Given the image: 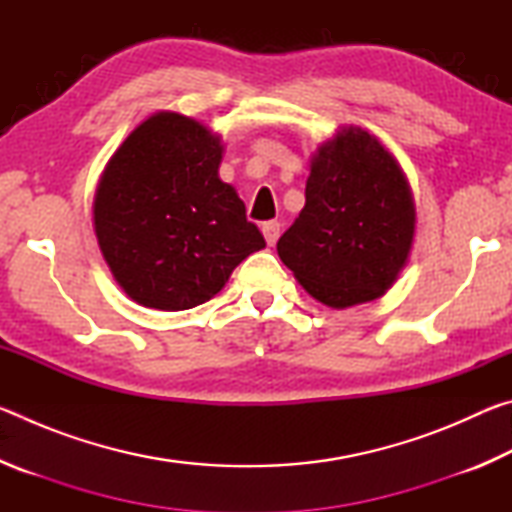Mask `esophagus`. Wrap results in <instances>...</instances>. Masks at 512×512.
Returning a JSON list of instances; mask_svg holds the SVG:
<instances>
[{
    "label": "esophagus",
    "instance_id": "esophagus-1",
    "mask_svg": "<svg viewBox=\"0 0 512 512\" xmlns=\"http://www.w3.org/2000/svg\"><path fill=\"white\" fill-rule=\"evenodd\" d=\"M262 232H264L266 244L273 246L275 241H277V237H280V223H277V221H266V223L262 225Z\"/></svg>",
    "mask_w": 512,
    "mask_h": 512
}]
</instances>
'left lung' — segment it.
<instances>
[{
    "label": "left lung",
    "instance_id": "8db88e82",
    "mask_svg": "<svg viewBox=\"0 0 512 512\" xmlns=\"http://www.w3.org/2000/svg\"><path fill=\"white\" fill-rule=\"evenodd\" d=\"M415 235L413 194L375 135L341 128L311 158L305 207L277 255L309 296L345 309L393 287Z\"/></svg>",
    "mask_w": 512,
    "mask_h": 512
}]
</instances>
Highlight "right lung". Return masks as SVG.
<instances>
[{
  "mask_svg": "<svg viewBox=\"0 0 512 512\" xmlns=\"http://www.w3.org/2000/svg\"><path fill=\"white\" fill-rule=\"evenodd\" d=\"M221 137L192 117L155 112L101 173L94 232L112 277L137 305L183 311L219 293L266 241L219 178Z\"/></svg>",
  "mask_w": 512,
  "mask_h": 512,
  "instance_id": "1",
  "label": "right lung"
}]
</instances>
